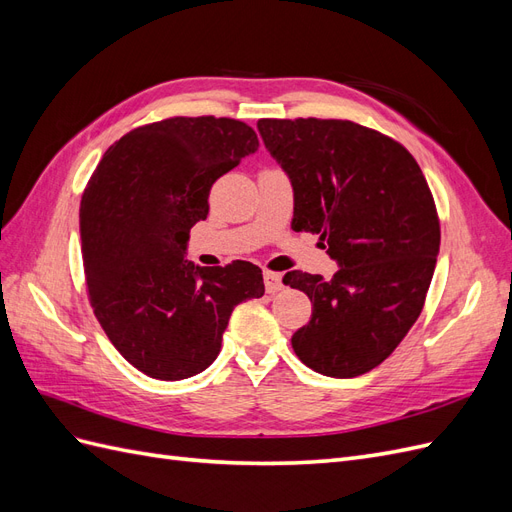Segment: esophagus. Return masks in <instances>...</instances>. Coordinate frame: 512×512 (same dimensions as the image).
<instances>
[{"label": "esophagus", "instance_id": "esophagus-1", "mask_svg": "<svg viewBox=\"0 0 512 512\" xmlns=\"http://www.w3.org/2000/svg\"><path fill=\"white\" fill-rule=\"evenodd\" d=\"M265 288L269 294L280 292L284 288V280L282 273H273V271H265Z\"/></svg>", "mask_w": 512, "mask_h": 512}]
</instances>
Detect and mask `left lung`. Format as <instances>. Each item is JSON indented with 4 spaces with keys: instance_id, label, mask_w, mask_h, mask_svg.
Listing matches in <instances>:
<instances>
[{
    "instance_id": "left-lung-1",
    "label": "left lung",
    "mask_w": 512,
    "mask_h": 512,
    "mask_svg": "<svg viewBox=\"0 0 512 512\" xmlns=\"http://www.w3.org/2000/svg\"><path fill=\"white\" fill-rule=\"evenodd\" d=\"M258 132L292 183V228L320 235L337 265L333 277L284 275L314 305L292 348L322 376H361L412 329L436 269L440 224L423 170L352 121L260 119Z\"/></svg>"
}]
</instances>
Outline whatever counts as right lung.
<instances>
[{"label": "right lung", "mask_w": 512, "mask_h": 512, "mask_svg": "<svg viewBox=\"0 0 512 512\" xmlns=\"http://www.w3.org/2000/svg\"><path fill=\"white\" fill-rule=\"evenodd\" d=\"M258 147L243 121L173 117L119 138L89 179L79 213L89 299L123 359L151 378L205 371L232 309L265 294L252 262L188 260L211 185Z\"/></svg>", "instance_id": "1"}]
</instances>
